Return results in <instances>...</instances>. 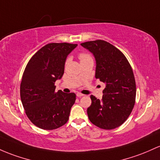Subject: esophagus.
Segmentation results:
<instances>
[{"instance_id":"obj_1","label":"esophagus","mask_w":160,"mask_h":160,"mask_svg":"<svg viewBox=\"0 0 160 160\" xmlns=\"http://www.w3.org/2000/svg\"><path fill=\"white\" fill-rule=\"evenodd\" d=\"M84 96V95L82 94V93H80V92H77V97H82V96Z\"/></svg>"}]
</instances>
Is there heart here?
Segmentation results:
<instances>
[{"label": "heart", "mask_w": 160, "mask_h": 160, "mask_svg": "<svg viewBox=\"0 0 160 160\" xmlns=\"http://www.w3.org/2000/svg\"><path fill=\"white\" fill-rule=\"evenodd\" d=\"M78 57H79V59H80V62H81V61H86V60H89V59H92V57H91V56L89 55V54L84 53V52H83V53L79 54ZM68 61H69V60H68V59H67L66 64L68 62Z\"/></svg>", "instance_id": "heart-1"}]
</instances>
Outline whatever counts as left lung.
I'll list each match as a JSON object with an SVG mask.
<instances>
[{"label":"left lung","instance_id":"8db88e82","mask_svg":"<svg viewBox=\"0 0 160 160\" xmlns=\"http://www.w3.org/2000/svg\"><path fill=\"white\" fill-rule=\"evenodd\" d=\"M93 54L96 78L106 83L101 100L91 95L87 108L89 119L99 128L119 127L131 115L136 99V83L132 68L124 54L109 42L95 40L81 43Z\"/></svg>","mask_w":160,"mask_h":160}]
</instances>
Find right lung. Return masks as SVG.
I'll return each mask as SVG.
<instances>
[{
  "instance_id": "right-lung-1",
  "label": "right lung",
  "mask_w": 160,
  "mask_h": 160,
  "mask_svg": "<svg viewBox=\"0 0 160 160\" xmlns=\"http://www.w3.org/2000/svg\"><path fill=\"white\" fill-rule=\"evenodd\" d=\"M77 46L67 42L49 43L29 61L22 73L20 98L28 118L36 127L54 130L68 122L74 92L55 91V81L64 74L68 54Z\"/></svg>"
}]
</instances>
